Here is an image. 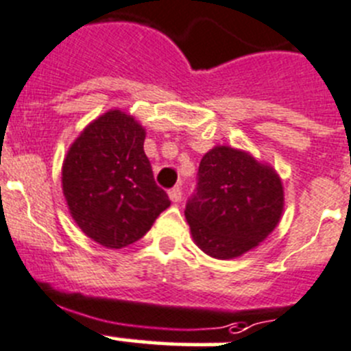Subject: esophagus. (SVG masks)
<instances>
[{
  "label": "esophagus",
  "instance_id": "34e87169",
  "mask_svg": "<svg viewBox=\"0 0 351 351\" xmlns=\"http://www.w3.org/2000/svg\"><path fill=\"white\" fill-rule=\"evenodd\" d=\"M181 197H182V191H181V186H176V188H172L169 191V198L172 204H178V202H181Z\"/></svg>",
  "mask_w": 351,
  "mask_h": 351
}]
</instances>
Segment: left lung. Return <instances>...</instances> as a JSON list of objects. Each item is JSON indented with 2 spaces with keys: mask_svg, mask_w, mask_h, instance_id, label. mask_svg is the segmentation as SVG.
Wrapping results in <instances>:
<instances>
[{
  "mask_svg": "<svg viewBox=\"0 0 351 351\" xmlns=\"http://www.w3.org/2000/svg\"><path fill=\"white\" fill-rule=\"evenodd\" d=\"M284 205V184L269 163L239 147L214 146L202 158L184 215L198 249L230 261L268 239Z\"/></svg>",
  "mask_w": 351,
  "mask_h": 351,
  "instance_id": "8db88e82",
  "label": "left lung"
}]
</instances>
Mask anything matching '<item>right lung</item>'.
<instances>
[{"mask_svg": "<svg viewBox=\"0 0 351 351\" xmlns=\"http://www.w3.org/2000/svg\"><path fill=\"white\" fill-rule=\"evenodd\" d=\"M146 128L121 109L90 121L62 162V193L80 230L106 249L143 239L169 197L144 153Z\"/></svg>", "mask_w": 351, "mask_h": 351, "instance_id": "right-lung-1", "label": "right lung"}]
</instances>
